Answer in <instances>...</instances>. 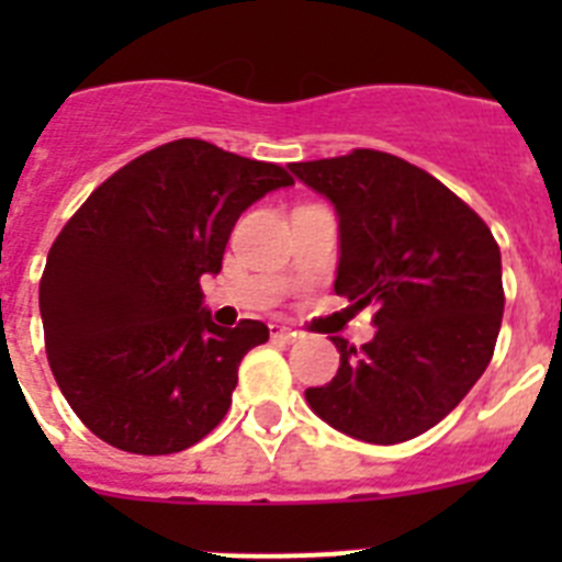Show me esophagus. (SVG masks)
<instances>
[{
	"mask_svg": "<svg viewBox=\"0 0 562 562\" xmlns=\"http://www.w3.org/2000/svg\"><path fill=\"white\" fill-rule=\"evenodd\" d=\"M270 335H272V340H278V342H292L297 337V331H292V329H286V326H270Z\"/></svg>",
	"mask_w": 562,
	"mask_h": 562,
	"instance_id": "1",
	"label": "esophagus"
}]
</instances>
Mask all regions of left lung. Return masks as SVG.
Segmentation results:
<instances>
[{
    "instance_id": "left-lung-1",
    "label": "left lung",
    "mask_w": 562,
    "mask_h": 562,
    "mask_svg": "<svg viewBox=\"0 0 562 562\" xmlns=\"http://www.w3.org/2000/svg\"><path fill=\"white\" fill-rule=\"evenodd\" d=\"M297 180L335 205V292L376 306L360 349L331 337L340 369L306 402L326 425L369 445L425 434L493 360L504 315L501 250L479 213L428 171L357 148L292 162Z\"/></svg>"
}]
</instances>
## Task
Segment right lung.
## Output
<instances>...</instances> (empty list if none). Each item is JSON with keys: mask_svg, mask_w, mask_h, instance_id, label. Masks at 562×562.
Returning <instances> with one entry per match:
<instances>
[{"mask_svg": "<svg viewBox=\"0 0 562 562\" xmlns=\"http://www.w3.org/2000/svg\"><path fill=\"white\" fill-rule=\"evenodd\" d=\"M286 186L281 166L186 137L114 171L64 225L38 286L44 346L98 439L180 453L225 419L238 362L270 329L213 324L200 278L222 270L238 216Z\"/></svg>", "mask_w": 562, "mask_h": 562, "instance_id": "1", "label": "right lung"}]
</instances>
